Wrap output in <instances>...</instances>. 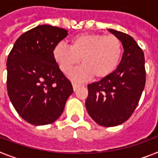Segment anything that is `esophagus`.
<instances>
[{
  "label": "esophagus",
  "mask_w": 158,
  "mask_h": 158,
  "mask_svg": "<svg viewBox=\"0 0 158 158\" xmlns=\"http://www.w3.org/2000/svg\"><path fill=\"white\" fill-rule=\"evenodd\" d=\"M81 86V85H79V84H76V83H73V90L75 91L76 89H78V88H79Z\"/></svg>",
  "instance_id": "1"
}]
</instances>
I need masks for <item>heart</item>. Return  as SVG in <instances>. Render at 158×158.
Returning <instances> with one entry per match:
<instances>
[{
  "instance_id": "obj_1",
  "label": "heart",
  "mask_w": 158,
  "mask_h": 158,
  "mask_svg": "<svg viewBox=\"0 0 158 158\" xmlns=\"http://www.w3.org/2000/svg\"><path fill=\"white\" fill-rule=\"evenodd\" d=\"M122 55V43L115 35L84 33L73 37L69 48L58 43L53 58L64 74H69L79 64L82 66L72 74V79L83 81L94 76L103 79L116 69Z\"/></svg>"
}]
</instances>
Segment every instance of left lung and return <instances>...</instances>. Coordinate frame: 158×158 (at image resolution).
I'll list each match as a JSON object with an SVG mask.
<instances>
[{
	"instance_id": "1",
	"label": "left lung",
	"mask_w": 158,
	"mask_h": 158,
	"mask_svg": "<svg viewBox=\"0 0 158 158\" xmlns=\"http://www.w3.org/2000/svg\"><path fill=\"white\" fill-rule=\"evenodd\" d=\"M122 43L123 55L116 69L98 82L88 85L85 106L89 115L102 127L127 121L138 105L146 84L142 49L130 35L109 29Z\"/></svg>"
}]
</instances>
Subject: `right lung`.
<instances>
[{"mask_svg":"<svg viewBox=\"0 0 158 158\" xmlns=\"http://www.w3.org/2000/svg\"><path fill=\"white\" fill-rule=\"evenodd\" d=\"M68 31L40 25L21 35L6 62V88L21 117L35 126L51 124L64 111L73 92L53 58V49Z\"/></svg>","mask_w":158,"mask_h":158,"instance_id":"obj_1","label":"right lung"}]
</instances>
